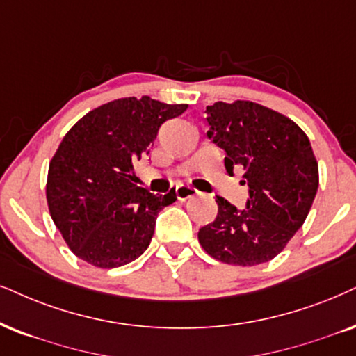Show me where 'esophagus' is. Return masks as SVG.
<instances>
[{
    "label": "esophagus",
    "instance_id": "34e87169",
    "mask_svg": "<svg viewBox=\"0 0 356 356\" xmlns=\"http://www.w3.org/2000/svg\"><path fill=\"white\" fill-rule=\"evenodd\" d=\"M197 193H199V191L195 187L188 186V184H181V186L175 187V195H177L179 200H187L191 197L197 195Z\"/></svg>",
    "mask_w": 356,
    "mask_h": 356
}]
</instances>
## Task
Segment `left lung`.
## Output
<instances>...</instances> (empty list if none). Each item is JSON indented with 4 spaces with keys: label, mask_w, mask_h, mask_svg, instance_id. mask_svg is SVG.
<instances>
[{
    "label": "left lung",
    "mask_w": 356,
    "mask_h": 356,
    "mask_svg": "<svg viewBox=\"0 0 356 356\" xmlns=\"http://www.w3.org/2000/svg\"><path fill=\"white\" fill-rule=\"evenodd\" d=\"M209 136L227 152L225 169L243 168L245 209L217 195L218 213L199 230L211 258L254 266L277 256L302 227L318 188V165L309 138L294 121L253 102L207 106Z\"/></svg>",
    "instance_id": "1"
}]
</instances>
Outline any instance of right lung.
I'll return each instance as SVG.
<instances>
[{"label": "right lung", "mask_w": 356, "mask_h": 356, "mask_svg": "<svg viewBox=\"0 0 356 356\" xmlns=\"http://www.w3.org/2000/svg\"><path fill=\"white\" fill-rule=\"evenodd\" d=\"M187 105L149 97L120 98L70 128L49 164L47 205L75 256L97 268L139 258L154 235L157 213L177 200L138 187L134 163L151 152L164 121Z\"/></svg>", "instance_id": "add662e5"}]
</instances>
